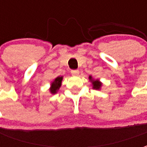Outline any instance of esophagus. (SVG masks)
Here are the masks:
<instances>
[{"label": "esophagus", "mask_w": 147, "mask_h": 147, "mask_svg": "<svg viewBox=\"0 0 147 147\" xmlns=\"http://www.w3.org/2000/svg\"><path fill=\"white\" fill-rule=\"evenodd\" d=\"M71 75H72L73 76H79L80 71H79V70H71Z\"/></svg>", "instance_id": "34e87169"}]
</instances>
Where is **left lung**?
I'll list each match as a JSON object with an SVG mask.
<instances>
[{
	"mask_svg": "<svg viewBox=\"0 0 147 147\" xmlns=\"http://www.w3.org/2000/svg\"><path fill=\"white\" fill-rule=\"evenodd\" d=\"M89 80H90V82L91 83V84H92L93 89L98 90H101V88H102V83L100 81V80H94L91 76H89Z\"/></svg>",
	"mask_w": 147,
	"mask_h": 147,
	"instance_id": "obj_1",
	"label": "left lung"
}]
</instances>
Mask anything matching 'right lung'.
Segmentation results:
<instances>
[{"instance_id":"right-lung-1","label":"right lung","mask_w":147,"mask_h":147,"mask_svg":"<svg viewBox=\"0 0 147 147\" xmlns=\"http://www.w3.org/2000/svg\"><path fill=\"white\" fill-rule=\"evenodd\" d=\"M62 80H63V76H58L53 82H51L50 87H49V92L51 93L52 94H55L57 93L60 87L61 86Z\"/></svg>"}]
</instances>
